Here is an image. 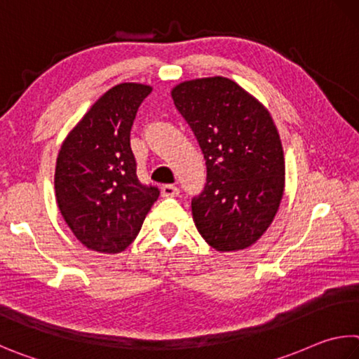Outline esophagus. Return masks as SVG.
<instances>
[{
  "label": "esophagus",
  "instance_id": "1",
  "mask_svg": "<svg viewBox=\"0 0 359 359\" xmlns=\"http://www.w3.org/2000/svg\"><path fill=\"white\" fill-rule=\"evenodd\" d=\"M179 193H180V190L175 185H163V188H161L163 198H174V196H177Z\"/></svg>",
  "mask_w": 359,
  "mask_h": 359
}]
</instances>
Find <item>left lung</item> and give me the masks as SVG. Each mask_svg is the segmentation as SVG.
<instances>
[{"instance_id": "obj_1", "label": "left lung", "mask_w": 359, "mask_h": 359, "mask_svg": "<svg viewBox=\"0 0 359 359\" xmlns=\"http://www.w3.org/2000/svg\"><path fill=\"white\" fill-rule=\"evenodd\" d=\"M204 154L207 184L193 219L213 250H246L276 217L285 184L284 151L273 117L224 76L182 81L171 90Z\"/></svg>"}]
</instances>
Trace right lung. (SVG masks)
I'll use <instances>...</instances> for the list:
<instances>
[{
  "mask_svg": "<svg viewBox=\"0 0 359 359\" xmlns=\"http://www.w3.org/2000/svg\"><path fill=\"white\" fill-rule=\"evenodd\" d=\"M151 93L149 84H116L62 141L55 169L56 202L88 250L122 252L160 196L157 187L142 185L136 177L130 147L136 111Z\"/></svg>",
  "mask_w": 359,
  "mask_h": 359,
  "instance_id": "right-lung-1",
  "label": "right lung"
}]
</instances>
